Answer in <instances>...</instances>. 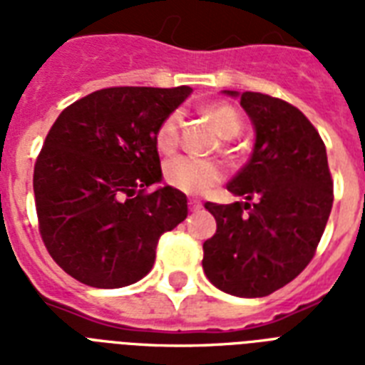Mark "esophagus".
Instances as JSON below:
<instances>
[{"label": "esophagus", "mask_w": 365, "mask_h": 365, "mask_svg": "<svg viewBox=\"0 0 365 365\" xmlns=\"http://www.w3.org/2000/svg\"><path fill=\"white\" fill-rule=\"evenodd\" d=\"M200 208H202V205H200L199 200H189V210H191V212H199Z\"/></svg>", "instance_id": "esophagus-1"}]
</instances>
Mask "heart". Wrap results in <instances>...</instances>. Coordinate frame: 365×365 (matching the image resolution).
<instances>
[{
  "instance_id": "1",
  "label": "heart",
  "mask_w": 365,
  "mask_h": 365,
  "mask_svg": "<svg viewBox=\"0 0 365 365\" xmlns=\"http://www.w3.org/2000/svg\"><path fill=\"white\" fill-rule=\"evenodd\" d=\"M206 115L210 117L223 138H233L240 130V117L229 104H212L206 108ZM182 113L172 111L160 121L155 132V143L160 153H172L180 143ZM165 180L172 187L189 195H202L216 187L223 180L222 166L214 160L197 159L189 155H178L165 165Z\"/></svg>"
}]
</instances>
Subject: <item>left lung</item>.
<instances>
[{"label":"left lung","instance_id":"obj_1","mask_svg":"<svg viewBox=\"0 0 365 365\" xmlns=\"http://www.w3.org/2000/svg\"><path fill=\"white\" fill-rule=\"evenodd\" d=\"M240 106L254 123L255 145L227 189L246 202L205 205L217 229L202 244V269L225 294L265 297L314 257L334 182L322 138L295 106L261 93H242Z\"/></svg>","mask_w":365,"mask_h":365}]
</instances>
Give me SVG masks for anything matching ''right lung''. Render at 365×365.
I'll use <instances>...</instances> for the list:
<instances>
[{
    "instance_id": "1",
    "label": "right lung",
    "mask_w": 365,
    "mask_h": 365,
    "mask_svg": "<svg viewBox=\"0 0 365 365\" xmlns=\"http://www.w3.org/2000/svg\"><path fill=\"white\" fill-rule=\"evenodd\" d=\"M193 88L110 87L68 106L34 166L39 233L70 277L123 288L151 271L160 235L187 217V197L160 182L155 132Z\"/></svg>"
}]
</instances>
